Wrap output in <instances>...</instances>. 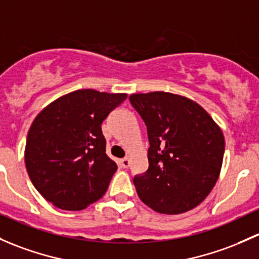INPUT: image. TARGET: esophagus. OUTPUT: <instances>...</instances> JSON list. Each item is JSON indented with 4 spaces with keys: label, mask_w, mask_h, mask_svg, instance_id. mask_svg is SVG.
<instances>
[{
    "label": "esophagus",
    "mask_w": 259,
    "mask_h": 259,
    "mask_svg": "<svg viewBox=\"0 0 259 259\" xmlns=\"http://www.w3.org/2000/svg\"><path fill=\"white\" fill-rule=\"evenodd\" d=\"M119 162H120L121 167H124V168L129 167V165H130V160L127 159V157H124V159H121Z\"/></svg>",
    "instance_id": "esophagus-1"
}]
</instances>
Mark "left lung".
<instances>
[{"mask_svg":"<svg viewBox=\"0 0 259 259\" xmlns=\"http://www.w3.org/2000/svg\"><path fill=\"white\" fill-rule=\"evenodd\" d=\"M130 104L146 125V172L135 175L137 192L160 213L178 214L200 205L219 179L225 138L197 103L181 95L132 94Z\"/></svg>","mask_w":259,"mask_h":259,"instance_id":"8db88e82","label":"left lung"}]
</instances>
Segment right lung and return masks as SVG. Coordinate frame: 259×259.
<instances>
[{
  "label": "right lung",
  "instance_id": "add662e5",
  "mask_svg": "<svg viewBox=\"0 0 259 259\" xmlns=\"http://www.w3.org/2000/svg\"><path fill=\"white\" fill-rule=\"evenodd\" d=\"M126 94L81 89L51 103L36 116L27 135L26 167L48 202L79 211L107 192L115 162L107 155L102 122Z\"/></svg>",
  "mask_w": 259,
  "mask_h": 259
}]
</instances>
